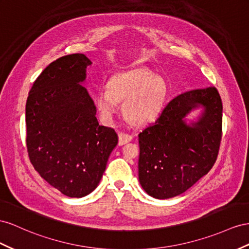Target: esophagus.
I'll use <instances>...</instances> for the list:
<instances>
[{"instance_id":"34e87169","label":"esophagus","mask_w":249,"mask_h":249,"mask_svg":"<svg viewBox=\"0 0 249 249\" xmlns=\"http://www.w3.org/2000/svg\"><path fill=\"white\" fill-rule=\"evenodd\" d=\"M132 139H133L132 135H129V134H126V133L120 132L118 134V144L119 145H124V144H125L127 142H130Z\"/></svg>"}]
</instances>
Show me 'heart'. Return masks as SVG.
<instances>
[{
    "label": "heart",
    "mask_w": 249,
    "mask_h": 249,
    "mask_svg": "<svg viewBox=\"0 0 249 249\" xmlns=\"http://www.w3.org/2000/svg\"><path fill=\"white\" fill-rule=\"evenodd\" d=\"M163 78L153 75L143 68H136L114 74L107 88H99L95 104L104 122L109 123L123 102V115L127 123L141 126L154 122L163 108L166 97Z\"/></svg>",
    "instance_id": "heart-1"
}]
</instances>
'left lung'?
<instances>
[{
	"label": "left lung",
	"instance_id": "8db88e82",
	"mask_svg": "<svg viewBox=\"0 0 249 249\" xmlns=\"http://www.w3.org/2000/svg\"><path fill=\"white\" fill-rule=\"evenodd\" d=\"M199 106L204 112L198 122L186 124L184 117ZM222 110L214 87L191 90L173 98L139 133V182L150 196H178L211 171L222 138Z\"/></svg>",
	"mask_w": 249,
	"mask_h": 249
}]
</instances>
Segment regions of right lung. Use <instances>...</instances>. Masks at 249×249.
<instances>
[{"label":"right lung","instance_id":"right-lung-1","mask_svg":"<svg viewBox=\"0 0 249 249\" xmlns=\"http://www.w3.org/2000/svg\"><path fill=\"white\" fill-rule=\"evenodd\" d=\"M91 60L82 53L57 58L33 83L26 103L30 162L47 182L71 198L96 189L118 142L99 125L96 107L79 85Z\"/></svg>","mask_w":249,"mask_h":249}]
</instances>
